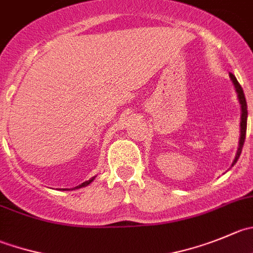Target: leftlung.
<instances>
[{
  "instance_id": "obj_1",
  "label": "left lung",
  "mask_w": 253,
  "mask_h": 253,
  "mask_svg": "<svg viewBox=\"0 0 253 253\" xmlns=\"http://www.w3.org/2000/svg\"><path fill=\"white\" fill-rule=\"evenodd\" d=\"M230 78H231V81H232L233 86H235V90H236V93H237V98H239L240 105H241V122H240V126H241V128H240V140H239V148H237L236 156H235V159H233V161H232V165H231V167H233V165L237 163V160H239L240 155H241L242 148H244L245 139H246L247 103H246V98H245V94H244V90H242L241 85H240V83L237 82L236 77L233 76L232 73H230Z\"/></svg>"
}]
</instances>
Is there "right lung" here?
<instances>
[{
  "label": "right lung",
  "instance_id": "1",
  "mask_svg": "<svg viewBox=\"0 0 253 253\" xmlns=\"http://www.w3.org/2000/svg\"><path fill=\"white\" fill-rule=\"evenodd\" d=\"M94 179H95V176H93L92 179H89L88 181H84V182H82L81 185H78V186L73 187V189H63V190H76V189H81V187H84V186H88V185L90 184V182H93V181H94Z\"/></svg>",
  "mask_w": 253,
  "mask_h": 253
}]
</instances>
